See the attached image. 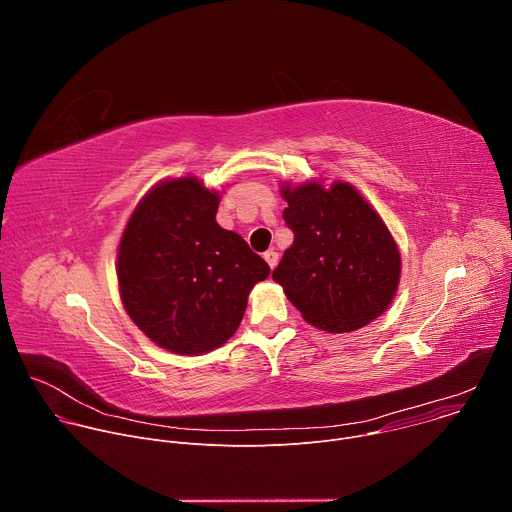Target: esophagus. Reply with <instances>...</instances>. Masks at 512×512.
I'll return each mask as SVG.
<instances>
[{
  "instance_id": "esophagus-1",
  "label": "esophagus",
  "mask_w": 512,
  "mask_h": 512,
  "mask_svg": "<svg viewBox=\"0 0 512 512\" xmlns=\"http://www.w3.org/2000/svg\"><path fill=\"white\" fill-rule=\"evenodd\" d=\"M263 259L267 261V265H269L271 269H275V265H277V261H279V255H277L273 249H269V251L263 253Z\"/></svg>"
}]
</instances>
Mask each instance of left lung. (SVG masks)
<instances>
[{
  "label": "left lung",
  "instance_id": "8db88e82",
  "mask_svg": "<svg viewBox=\"0 0 512 512\" xmlns=\"http://www.w3.org/2000/svg\"><path fill=\"white\" fill-rule=\"evenodd\" d=\"M283 221L294 243L273 271L304 320L326 332H352L391 304L401 255L383 218L348 182L285 184Z\"/></svg>",
  "mask_w": 512,
  "mask_h": 512
}]
</instances>
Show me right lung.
Returning a JSON list of instances; mask_svg holds the SVG:
<instances>
[{"mask_svg": "<svg viewBox=\"0 0 512 512\" xmlns=\"http://www.w3.org/2000/svg\"><path fill=\"white\" fill-rule=\"evenodd\" d=\"M218 192L186 176L154 186L133 210L117 253L121 302L135 326L176 354L225 344L269 265L216 223Z\"/></svg>", "mask_w": 512, "mask_h": 512, "instance_id": "obj_1", "label": "right lung"}]
</instances>
